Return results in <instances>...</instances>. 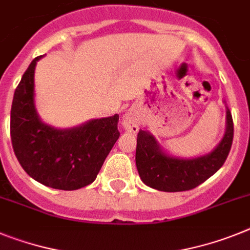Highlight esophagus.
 I'll return each instance as SVG.
<instances>
[{"instance_id": "34e87169", "label": "esophagus", "mask_w": 250, "mask_h": 250, "mask_svg": "<svg viewBox=\"0 0 250 250\" xmlns=\"http://www.w3.org/2000/svg\"><path fill=\"white\" fill-rule=\"evenodd\" d=\"M138 125H140V122H138L137 115H136L135 113H125L123 119H122V125H123V128H125V131L136 133V132L138 131Z\"/></svg>"}]
</instances>
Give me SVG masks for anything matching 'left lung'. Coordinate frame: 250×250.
Segmentation results:
<instances>
[{
    "label": "left lung",
    "instance_id": "obj_1",
    "mask_svg": "<svg viewBox=\"0 0 250 250\" xmlns=\"http://www.w3.org/2000/svg\"><path fill=\"white\" fill-rule=\"evenodd\" d=\"M234 123L226 109V131L209 154L196 159H180L165 154L147 131L140 129L136 147V167L146 186L163 192H183L196 188L224 165L231 148Z\"/></svg>",
    "mask_w": 250,
    "mask_h": 250
}]
</instances>
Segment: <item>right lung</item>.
I'll use <instances>...</instances> for the list:
<instances>
[{"label": "right lung", "instance_id": "obj_1", "mask_svg": "<svg viewBox=\"0 0 250 250\" xmlns=\"http://www.w3.org/2000/svg\"><path fill=\"white\" fill-rule=\"evenodd\" d=\"M42 56L25 71L14 94L10 133L19 163L33 179L62 190H75L96 179L119 137V115L91 119L70 129L41 121L34 104V71Z\"/></svg>", "mask_w": 250, "mask_h": 250}]
</instances>
